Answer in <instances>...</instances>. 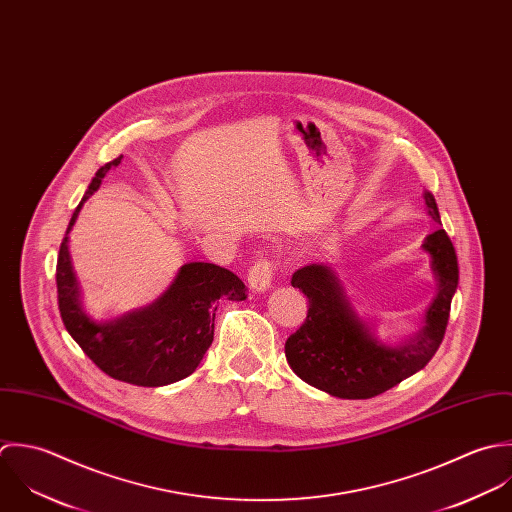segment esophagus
<instances>
[{"mask_svg": "<svg viewBox=\"0 0 512 512\" xmlns=\"http://www.w3.org/2000/svg\"><path fill=\"white\" fill-rule=\"evenodd\" d=\"M273 263L269 259H257L251 269H249V275H247V281H249V289L253 293H265L269 287H271V281H273Z\"/></svg>", "mask_w": 512, "mask_h": 512, "instance_id": "obj_1", "label": "esophagus"}]
</instances>
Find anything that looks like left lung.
<instances>
[{
	"mask_svg": "<svg viewBox=\"0 0 512 512\" xmlns=\"http://www.w3.org/2000/svg\"><path fill=\"white\" fill-rule=\"evenodd\" d=\"M425 205L439 221V209L429 192ZM421 247L431 255L437 295L419 332L398 346L384 344L372 334L330 267L312 263L293 275L291 285L307 295L308 312L301 328L287 338L285 356L301 380L336 398L368 400L398 386L433 358L445 336L459 267L445 229L427 235Z\"/></svg>",
	"mask_w": 512,
	"mask_h": 512,
	"instance_id": "1",
	"label": "left lung"
}]
</instances>
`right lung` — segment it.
<instances>
[{"label":"right lung","mask_w":512,"mask_h":512,"mask_svg":"<svg viewBox=\"0 0 512 512\" xmlns=\"http://www.w3.org/2000/svg\"><path fill=\"white\" fill-rule=\"evenodd\" d=\"M120 160L122 156L99 168L69 221L57 257V301L67 332L104 374L126 384L158 388L174 384L198 368L213 342L219 299L245 301L247 289L237 275L219 265L188 263L168 291L148 307L104 322L93 320L83 310L69 255V231L83 204Z\"/></svg>","instance_id":"1"}]
</instances>
